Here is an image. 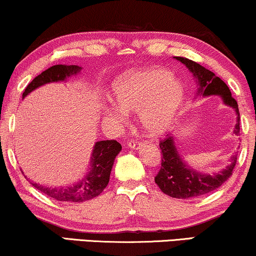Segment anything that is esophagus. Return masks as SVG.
<instances>
[{"label":"esophagus","mask_w":256,"mask_h":256,"mask_svg":"<svg viewBox=\"0 0 256 256\" xmlns=\"http://www.w3.org/2000/svg\"><path fill=\"white\" fill-rule=\"evenodd\" d=\"M128 146H130L131 148H136V150H137V148H140V143H139V142H134V140H131V142H128Z\"/></svg>","instance_id":"1"}]
</instances>
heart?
<instances>
[{
	"label": "heart",
	"mask_w": 256,
	"mask_h": 256,
	"mask_svg": "<svg viewBox=\"0 0 256 256\" xmlns=\"http://www.w3.org/2000/svg\"><path fill=\"white\" fill-rule=\"evenodd\" d=\"M113 106L108 117L122 119L139 112V122L148 134L169 128L183 102V86L177 78L162 68H140L119 76L112 86Z\"/></svg>",
	"instance_id": "obj_1"
}]
</instances>
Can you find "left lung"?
<instances>
[{
    "label": "left lung",
    "mask_w": 256,
    "mask_h": 256,
    "mask_svg": "<svg viewBox=\"0 0 256 256\" xmlns=\"http://www.w3.org/2000/svg\"><path fill=\"white\" fill-rule=\"evenodd\" d=\"M174 59L182 62L184 66L192 73L197 84V92L195 98L198 96H220L223 104L234 108L236 112V125L234 134H240V113L236 100L232 96L230 90L222 82L218 76H216L212 70L200 66V64L192 61L186 58L174 56ZM160 148L163 154L162 158V166L160 172L154 177V182L160 186V189L166 195L174 198H194V197L203 196L218 189L223 183L232 176V169L236 164V156L232 157V163L222 169L218 172L204 174L200 172L189 166L183 160L182 156L177 150L174 143V136L160 140Z\"/></svg>",
    "instance_id": "obj_1"
}]
</instances>
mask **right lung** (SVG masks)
Listing matches in <instances>:
<instances>
[{
	"label": "right lung",
	"mask_w": 256,
	"mask_h": 256,
	"mask_svg": "<svg viewBox=\"0 0 256 256\" xmlns=\"http://www.w3.org/2000/svg\"><path fill=\"white\" fill-rule=\"evenodd\" d=\"M82 67L76 64H56L42 72L33 79L26 87L22 98H26L29 93L33 92L38 87L50 82H62L73 76H78L82 72ZM122 150V145L117 140H100L93 146L92 156H90V166L82 180H78L72 186H47L42 184L30 182L32 186L36 188L38 192L62 202H85L99 196L108 186L111 174L113 163L116 157Z\"/></svg>",
	"instance_id": "obj_1"
}]
</instances>
